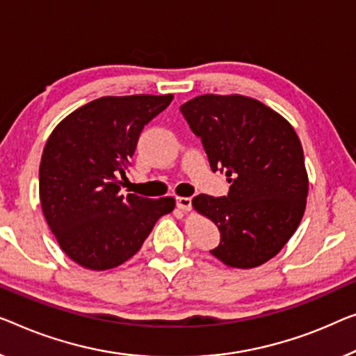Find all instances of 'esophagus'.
Listing matches in <instances>:
<instances>
[{"mask_svg":"<svg viewBox=\"0 0 356 356\" xmlns=\"http://www.w3.org/2000/svg\"><path fill=\"white\" fill-rule=\"evenodd\" d=\"M176 204L180 211H192V198H188V196H177Z\"/></svg>","mask_w":356,"mask_h":356,"instance_id":"obj_1","label":"esophagus"}]
</instances>
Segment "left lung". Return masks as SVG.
<instances>
[{
    "label": "left lung",
    "mask_w": 356,
    "mask_h": 356,
    "mask_svg": "<svg viewBox=\"0 0 356 356\" xmlns=\"http://www.w3.org/2000/svg\"><path fill=\"white\" fill-rule=\"evenodd\" d=\"M201 137L212 171H225L227 196L198 195L196 212L220 230L211 254L233 268L277 256L299 227L309 195L304 150L278 111L240 94L198 95L180 107Z\"/></svg>",
    "instance_id": "left-lung-1"
}]
</instances>
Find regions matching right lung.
Here are the masks:
<instances>
[{
    "mask_svg": "<svg viewBox=\"0 0 356 356\" xmlns=\"http://www.w3.org/2000/svg\"><path fill=\"white\" fill-rule=\"evenodd\" d=\"M166 95H105L72 111L51 132L40 163V201L63 252L89 270H108L139 251L172 196L120 193L118 174L144 126L171 104Z\"/></svg>",
    "mask_w": 356,
    "mask_h": 356,
    "instance_id": "obj_1",
    "label": "right lung"
}]
</instances>
